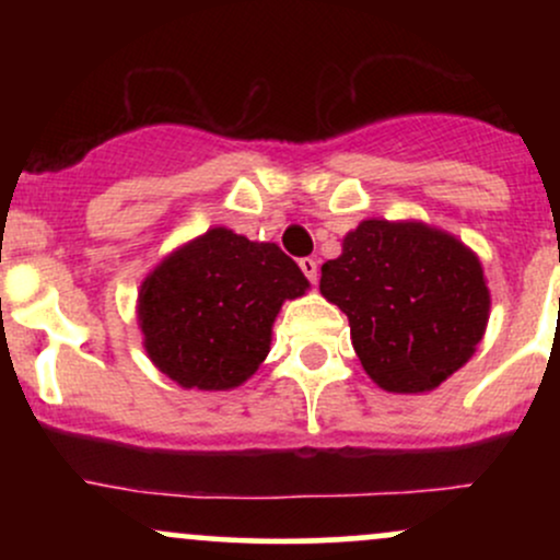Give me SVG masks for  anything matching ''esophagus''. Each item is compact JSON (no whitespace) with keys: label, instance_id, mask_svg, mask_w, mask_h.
<instances>
[{"label":"esophagus","instance_id":"34e87169","mask_svg":"<svg viewBox=\"0 0 560 560\" xmlns=\"http://www.w3.org/2000/svg\"><path fill=\"white\" fill-rule=\"evenodd\" d=\"M300 268H302V273L307 276V281H311V284H316V281H318V262L313 258H302Z\"/></svg>","mask_w":560,"mask_h":560}]
</instances>
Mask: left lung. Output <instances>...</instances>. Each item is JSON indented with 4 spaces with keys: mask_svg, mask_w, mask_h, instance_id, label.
I'll return each instance as SVG.
<instances>
[{
    "mask_svg": "<svg viewBox=\"0 0 560 560\" xmlns=\"http://www.w3.org/2000/svg\"><path fill=\"white\" fill-rule=\"evenodd\" d=\"M320 294L350 320L365 374L382 389L440 387L477 350L490 318L481 262L447 231L363 221L320 266Z\"/></svg>",
    "mask_w": 560,
    "mask_h": 560,
    "instance_id": "1",
    "label": "left lung"
}]
</instances>
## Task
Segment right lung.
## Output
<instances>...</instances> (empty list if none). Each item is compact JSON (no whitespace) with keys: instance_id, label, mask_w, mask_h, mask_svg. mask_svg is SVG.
<instances>
[{"instance_id":"right-lung-1","label":"right lung","mask_w":560,"mask_h":560,"mask_svg":"<svg viewBox=\"0 0 560 560\" xmlns=\"http://www.w3.org/2000/svg\"><path fill=\"white\" fill-rule=\"evenodd\" d=\"M307 279L273 242H249L215 226L171 253L141 281L144 350L186 389H234L271 350L281 302Z\"/></svg>"}]
</instances>
